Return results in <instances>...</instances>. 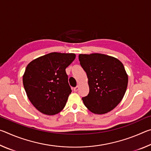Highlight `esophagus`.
<instances>
[{"mask_svg": "<svg viewBox=\"0 0 151 151\" xmlns=\"http://www.w3.org/2000/svg\"><path fill=\"white\" fill-rule=\"evenodd\" d=\"M79 87H80V86H79V85H77V86H76V87H75V88H74V89H73V90H74V91H75V92H77V91H78V89H79Z\"/></svg>", "mask_w": 151, "mask_h": 151, "instance_id": "34e87169", "label": "esophagus"}]
</instances>
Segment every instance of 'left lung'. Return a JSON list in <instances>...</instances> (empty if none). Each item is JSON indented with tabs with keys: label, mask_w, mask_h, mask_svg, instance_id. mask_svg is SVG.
Listing matches in <instances>:
<instances>
[{
	"label": "left lung",
	"mask_w": 151,
	"mask_h": 151,
	"mask_svg": "<svg viewBox=\"0 0 151 151\" xmlns=\"http://www.w3.org/2000/svg\"><path fill=\"white\" fill-rule=\"evenodd\" d=\"M79 61L87 75L89 93L84 104L94 114H103L121 103L126 93L128 75L116 58L101 53L80 54Z\"/></svg>",
	"instance_id": "left-lung-1"
}]
</instances>
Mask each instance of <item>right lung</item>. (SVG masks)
Here are the masks:
<instances>
[{
    "mask_svg": "<svg viewBox=\"0 0 151 151\" xmlns=\"http://www.w3.org/2000/svg\"><path fill=\"white\" fill-rule=\"evenodd\" d=\"M74 53L50 52L32 60L22 76L30 103L47 115H55L65 108L70 87L66 68L75 59Z\"/></svg>",
    "mask_w": 151,
    "mask_h": 151,
    "instance_id": "right-lung-1",
    "label": "right lung"
}]
</instances>
